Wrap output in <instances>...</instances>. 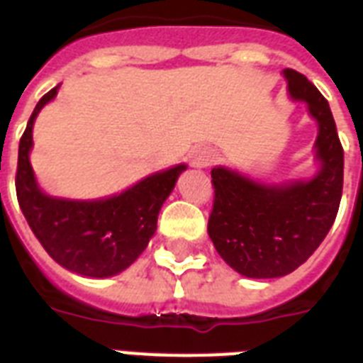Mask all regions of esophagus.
I'll return each mask as SVG.
<instances>
[{
	"label": "esophagus",
	"instance_id": "34e87169",
	"mask_svg": "<svg viewBox=\"0 0 363 363\" xmlns=\"http://www.w3.org/2000/svg\"><path fill=\"white\" fill-rule=\"evenodd\" d=\"M190 162H192L194 167H209L216 162V152L209 147L196 148L190 156Z\"/></svg>",
	"mask_w": 363,
	"mask_h": 363
}]
</instances>
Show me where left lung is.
<instances>
[{"mask_svg":"<svg viewBox=\"0 0 363 363\" xmlns=\"http://www.w3.org/2000/svg\"><path fill=\"white\" fill-rule=\"evenodd\" d=\"M294 101L307 104L318 124L309 181L256 182L228 167H213L215 201L207 232L230 267L250 279H275L298 269L315 252L337 216L343 194V147L326 98L307 77L284 69Z\"/></svg>","mask_w":363,"mask_h":363,"instance_id":"obj_1","label":"left lung"}]
</instances>
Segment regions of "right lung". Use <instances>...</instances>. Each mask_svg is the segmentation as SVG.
I'll return each mask as SVG.
<instances>
[{
  "label": "right lung",
  "instance_id": "add662e5",
  "mask_svg": "<svg viewBox=\"0 0 363 363\" xmlns=\"http://www.w3.org/2000/svg\"><path fill=\"white\" fill-rule=\"evenodd\" d=\"M58 86L45 94L31 113L18 147L16 198L31 232L62 267L77 275L105 279L130 267L156 232L162 205L186 165H175L143 179L118 196L94 201L60 199L37 186L30 164L33 122L54 99Z\"/></svg>",
  "mask_w": 363,
  "mask_h": 363
}]
</instances>
